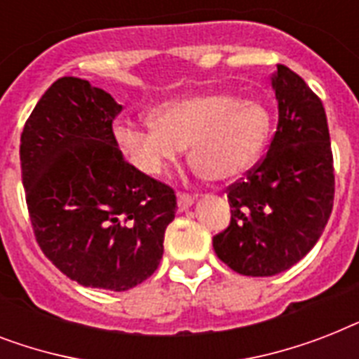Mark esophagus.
<instances>
[{"instance_id": "esophagus-1", "label": "esophagus", "mask_w": 359, "mask_h": 359, "mask_svg": "<svg viewBox=\"0 0 359 359\" xmlns=\"http://www.w3.org/2000/svg\"><path fill=\"white\" fill-rule=\"evenodd\" d=\"M196 199H197V196H191V194H184V191H180L179 194V210H186V208H190Z\"/></svg>"}]
</instances>
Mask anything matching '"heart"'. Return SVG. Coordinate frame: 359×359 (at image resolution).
Wrapping results in <instances>:
<instances>
[{
  "label": "heart",
  "instance_id": "b5f03b06",
  "mask_svg": "<svg viewBox=\"0 0 359 359\" xmlns=\"http://www.w3.org/2000/svg\"><path fill=\"white\" fill-rule=\"evenodd\" d=\"M270 134V115L255 100L201 95L175 100L151 114V124L121 121L115 143L141 173L154 175L190 147V163L208 180H229L259 160Z\"/></svg>",
  "mask_w": 359,
  "mask_h": 359
}]
</instances>
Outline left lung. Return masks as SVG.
Returning a JSON list of instances; mask_svg holds the SVG:
<instances>
[{"instance_id": "1", "label": "left lung", "mask_w": 359, "mask_h": 359, "mask_svg": "<svg viewBox=\"0 0 359 359\" xmlns=\"http://www.w3.org/2000/svg\"><path fill=\"white\" fill-rule=\"evenodd\" d=\"M272 87L278 130L266 156L227 188L231 224L212 238L219 261L251 278L276 276L304 259L334 208V156L320 98L285 65Z\"/></svg>"}]
</instances>
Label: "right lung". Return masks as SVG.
<instances>
[{"mask_svg": "<svg viewBox=\"0 0 359 359\" xmlns=\"http://www.w3.org/2000/svg\"><path fill=\"white\" fill-rule=\"evenodd\" d=\"M123 106L87 80L53 81L25 121L20 165L42 253L83 287L121 292L151 278L177 212L171 186L115 143Z\"/></svg>", "mask_w": 359, "mask_h": 359, "instance_id": "right-lung-1", "label": "right lung"}]
</instances>
